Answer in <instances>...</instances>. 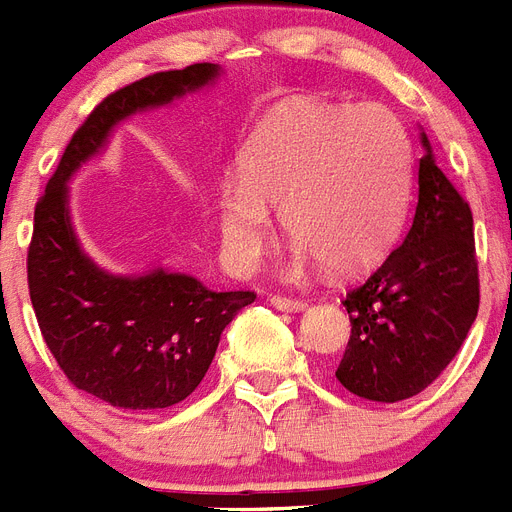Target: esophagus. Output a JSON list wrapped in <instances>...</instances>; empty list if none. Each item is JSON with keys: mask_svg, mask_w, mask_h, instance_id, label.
<instances>
[{"mask_svg": "<svg viewBox=\"0 0 512 512\" xmlns=\"http://www.w3.org/2000/svg\"><path fill=\"white\" fill-rule=\"evenodd\" d=\"M269 303H272L277 310H285V313H300V310H305V305H308V303H303V300L279 298V295L269 298Z\"/></svg>", "mask_w": 512, "mask_h": 512, "instance_id": "obj_1", "label": "esophagus"}]
</instances>
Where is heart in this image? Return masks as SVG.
Instances as JSON below:
<instances>
[{"instance_id": "heart-1", "label": "heart", "mask_w": 512, "mask_h": 512, "mask_svg": "<svg viewBox=\"0 0 512 512\" xmlns=\"http://www.w3.org/2000/svg\"><path fill=\"white\" fill-rule=\"evenodd\" d=\"M412 199V152L401 124L378 106L285 108L240 157V178L217 189L227 264L251 272L274 238H295V264L360 274L391 251Z\"/></svg>"}]
</instances>
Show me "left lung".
<instances>
[{"mask_svg": "<svg viewBox=\"0 0 512 512\" xmlns=\"http://www.w3.org/2000/svg\"><path fill=\"white\" fill-rule=\"evenodd\" d=\"M417 209L401 246L352 290V336L336 378L360 399L396 404L425 391L456 357L479 310L474 220L419 126Z\"/></svg>", "mask_w": 512, "mask_h": 512, "instance_id": "obj_1", "label": "left lung"}]
</instances>
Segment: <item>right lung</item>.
Segmentation results:
<instances>
[{
    "label": "right lung",
    "mask_w": 512,
    "mask_h": 512,
    "mask_svg": "<svg viewBox=\"0 0 512 512\" xmlns=\"http://www.w3.org/2000/svg\"><path fill=\"white\" fill-rule=\"evenodd\" d=\"M220 77V64H191L108 95L77 129L36 207L28 285L41 334L69 381L116 409H168L194 393L225 326L256 295L214 292L163 264L108 272L74 230L69 181L131 116L173 106Z\"/></svg>",
    "instance_id": "obj_1"
}]
</instances>
